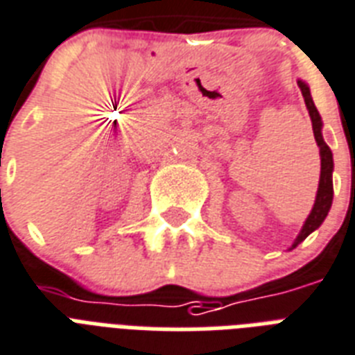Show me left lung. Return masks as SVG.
I'll list each match as a JSON object with an SVG mask.
<instances>
[{
	"mask_svg": "<svg viewBox=\"0 0 355 355\" xmlns=\"http://www.w3.org/2000/svg\"><path fill=\"white\" fill-rule=\"evenodd\" d=\"M298 87H300L307 111H309V116H311L313 135H315L317 146L318 150H320V181H318L315 205H313L311 213L307 216V220L306 224H304V227H302V232L298 233V237H296V241L293 243V248H296L309 233H313L317 227H320L324 218L328 216L329 207H331V200H334V180H331V172H334V155H331V150H329V146L322 139V118H320L317 107L313 103L309 87H307L304 81H298Z\"/></svg>",
	"mask_w": 355,
	"mask_h": 355,
	"instance_id": "left-lung-1",
	"label": "left lung"
}]
</instances>
